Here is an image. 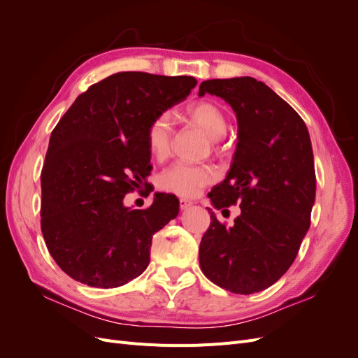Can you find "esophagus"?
<instances>
[{"instance_id":"1","label":"esophagus","mask_w":358,"mask_h":358,"mask_svg":"<svg viewBox=\"0 0 358 358\" xmlns=\"http://www.w3.org/2000/svg\"><path fill=\"white\" fill-rule=\"evenodd\" d=\"M179 203H180V209H182V210H185V209L191 208V206L194 204V201H191V200H188V199H180Z\"/></svg>"}]
</instances>
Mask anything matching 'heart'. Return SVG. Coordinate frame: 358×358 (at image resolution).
Returning <instances> with one entry per match:
<instances>
[{
    "instance_id": "1",
    "label": "heart",
    "mask_w": 358,
    "mask_h": 358,
    "mask_svg": "<svg viewBox=\"0 0 358 358\" xmlns=\"http://www.w3.org/2000/svg\"><path fill=\"white\" fill-rule=\"evenodd\" d=\"M183 117L188 122L197 125L210 137L213 149L218 150L221 138L227 134L229 121L222 107L209 100H201L189 104ZM146 145L149 152L157 159L169 157L171 149V119L170 115L162 112L150 119L146 127ZM216 179V171L209 164H189V162H176L159 175L158 185L161 189L173 192L180 197H194Z\"/></svg>"
}]
</instances>
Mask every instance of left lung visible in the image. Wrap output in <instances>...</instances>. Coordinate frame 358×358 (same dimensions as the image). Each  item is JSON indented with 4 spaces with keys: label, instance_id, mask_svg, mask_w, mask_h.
<instances>
[{
    "label": "left lung",
    "instance_id": "left-lung-1",
    "mask_svg": "<svg viewBox=\"0 0 358 358\" xmlns=\"http://www.w3.org/2000/svg\"><path fill=\"white\" fill-rule=\"evenodd\" d=\"M206 92L229 103L239 122L231 169L209 197L216 209L239 204L241 215L227 225L209 209L200 268L227 291L252 294L287 272L308 233L317 188L310 138L300 115L254 78L204 80Z\"/></svg>",
    "mask_w": 358,
    "mask_h": 358
}]
</instances>
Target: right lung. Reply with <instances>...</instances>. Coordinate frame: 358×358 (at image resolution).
I'll return each instance as SVG.
<instances>
[{
    "label": "right lung",
    "instance_id": "right-lung-1",
    "mask_svg": "<svg viewBox=\"0 0 358 358\" xmlns=\"http://www.w3.org/2000/svg\"><path fill=\"white\" fill-rule=\"evenodd\" d=\"M191 76L122 71L91 85L53 128L41 169V233L69 276L115 288L145 272L152 236L179 213L173 194L157 192L146 209L124 206L125 194L152 185L146 127L183 101Z\"/></svg>",
    "mask_w": 358,
    "mask_h": 358
}]
</instances>
